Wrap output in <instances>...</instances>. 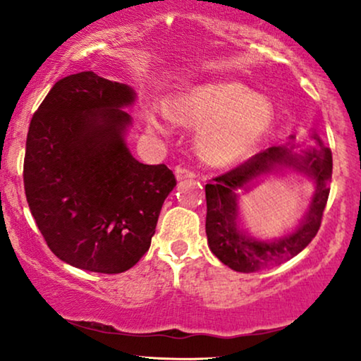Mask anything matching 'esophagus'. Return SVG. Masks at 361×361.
<instances>
[{"instance_id":"esophagus-1","label":"esophagus","mask_w":361,"mask_h":361,"mask_svg":"<svg viewBox=\"0 0 361 361\" xmlns=\"http://www.w3.org/2000/svg\"><path fill=\"white\" fill-rule=\"evenodd\" d=\"M176 177L177 180H185V179H194L195 172L187 169V167H176Z\"/></svg>"}]
</instances>
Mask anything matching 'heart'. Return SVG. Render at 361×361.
<instances>
[{
	"label": "heart",
	"instance_id": "b5f03b06",
	"mask_svg": "<svg viewBox=\"0 0 361 361\" xmlns=\"http://www.w3.org/2000/svg\"><path fill=\"white\" fill-rule=\"evenodd\" d=\"M169 115L189 126H204L197 146L202 159L214 166L246 159L258 149L274 121L271 103L238 82L197 85L171 103ZM147 125L164 131L154 115L147 116Z\"/></svg>",
	"mask_w": 361,
	"mask_h": 361
}]
</instances>
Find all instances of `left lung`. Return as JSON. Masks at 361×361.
<instances>
[{
  "instance_id": "8db88e82",
  "label": "left lung",
  "mask_w": 361,
  "mask_h": 361,
  "mask_svg": "<svg viewBox=\"0 0 361 361\" xmlns=\"http://www.w3.org/2000/svg\"><path fill=\"white\" fill-rule=\"evenodd\" d=\"M314 140H317L319 146L309 147L302 151V154L294 151L295 145L268 147L205 185L207 240L212 253L221 263L238 273H255L294 258L317 235L330 192L332 151L325 147L315 135ZM281 169H293L314 180L313 202L293 234L268 242L256 240L239 230L235 192L249 188L250 182L259 175Z\"/></svg>"
}]
</instances>
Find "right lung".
Here are the masks:
<instances>
[{"label": "right lung", "mask_w": 361, "mask_h": 361, "mask_svg": "<svg viewBox=\"0 0 361 361\" xmlns=\"http://www.w3.org/2000/svg\"><path fill=\"white\" fill-rule=\"evenodd\" d=\"M136 93L93 72L63 77L32 115L24 190L46 243L78 269L118 274L149 250L162 204L176 187L125 142Z\"/></svg>", "instance_id": "obj_1"}]
</instances>
